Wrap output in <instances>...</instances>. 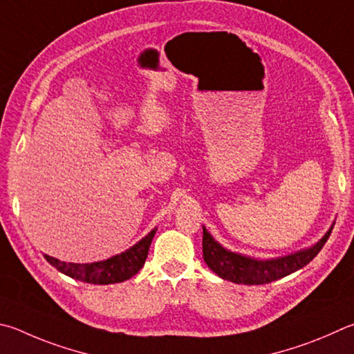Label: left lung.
I'll list each match as a JSON object with an SVG mask.
<instances>
[{
    "label": "left lung",
    "instance_id": "8db88e82",
    "mask_svg": "<svg viewBox=\"0 0 354 354\" xmlns=\"http://www.w3.org/2000/svg\"><path fill=\"white\" fill-rule=\"evenodd\" d=\"M331 227L316 244L277 259H254L221 246L203 226V259L218 277L241 285H265L299 271L316 257L328 240Z\"/></svg>",
    "mask_w": 354,
    "mask_h": 354
}]
</instances>
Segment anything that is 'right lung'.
Segmentation results:
<instances>
[{
  "instance_id": "obj_1",
  "label": "right lung",
  "mask_w": 354,
  "mask_h": 354,
  "mask_svg": "<svg viewBox=\"0 0 354 354\" xmlns=\"http://www.w3.org/2000/svg\"><path fill=\"white\" fill-rule=\"evenodd\" d=\"M156 234V227L150 230L142 240L133 244L130 249L124 250L110 259L94 261V263H66L54 259L50 255H44V259L53 265L57 271L68 275L71 279L85 281L93 285H111L120 283L136 275L144 266L153 236Z\"/></svg>"
}]
</instances>
